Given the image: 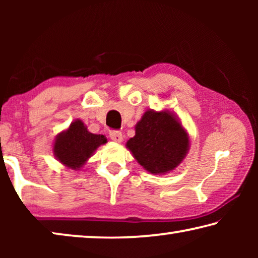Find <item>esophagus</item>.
<instances>
[{
    "mask_svg": "<svg viewBox=\"0 0 258 258\" xmlns=\"http://www.w3.org/2000/svg\"><path fill=\"white\" fill-rule=\"evenodd\" d=\"M110 139L112 140V141H115L117 143H120L121 141H123V134L118 132V131H111Z\"/></svg>",
    "mask_w": 258,
    "mask_h": 258,
    "instance_id": "34e87169",
    "label": "esophagus"
}]
</instances>
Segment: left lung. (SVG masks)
I'll return each mask as SVG.
<instances>
[{
    "mask_svg": "<svg viewBox=\"0 0 258 258\" xmlns=\"http://www.w3.org/2000/svg\"><path fill=\"white\" fill-rule=\"evenodd\" d=\"M126 148L151 174L164 175L175 169L190 148L189 134L173 111L149 109L135 125Z\"/></svg>",
    "mask_w": 258,
    "mask_h": 258,
    "instance_id": "obj_1",
    "label": "left lung"
}]
</instances>
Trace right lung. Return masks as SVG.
I'll return each mask as SVG.
<instances>
[{"label": "right lung", "instance_id": "right-lung-1", "mask_svg": "<svg viewBox=\"0 0 258 258\" xmlns=\"http://www.w3.org/2000/svg\"><path fill=\"white\" fill-rule=\"evenodd\" d=\"M106 143L107 138L104 135L89 132L81 119H75L67 130L55 137L53 155L55 159L66 167L80 171L94 151Z\"/></svg>", "mask_w": 258, "mask_h": 258}]
</instances>
